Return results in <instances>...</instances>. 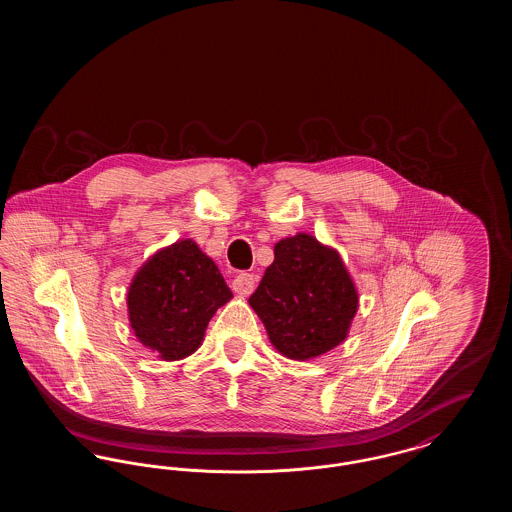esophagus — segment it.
Returning <instances> with one entry per match:
<instances>
[{
  "label": "esophagus",
  "instance_id": "esophagus-1",
  "mask_svg": "<svg viewBox=\"0 0 512 512\" xmlns=\"http://www.w3.org/2000/svg\"><path fill=\"white\" fill-rule=\"evenodd\" d=\"M255 282H257V278L253 276V274H249V272H240L236 278H234V282H232V290L238 293V295H249V293L255 290Z\"/></svg>",
  "mask_w": 512,
  "mask_h": 512
}]
</instances>
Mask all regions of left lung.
I'll use <instances>...</instances> for the list:
<instances>
[{"mask_svg":"<svg viewBox=\"0 0 512 512\" xmlns=\"http://www.w3.org/2000/svg\"><path fill=\"white\" fill-rule=\"evenodd\" d=\"M249 305L280 355L309 361L347 338L359 293L340 253L299 232L274 245V261Z\"/></svg>","mask_w":512,"mask_h":512,"instance_id":"8db88e82","label":"left lung"}]
</instances>
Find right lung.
<instances>
[{
    "instance_id": "obj_1",
    "label": "right lung",
    "mask_w": 512,
    "mask_h": 512,
    "mask_svg": "<svg viewBox=\"0 0 512 512\" xmlns=\"http://www.w3.org/2000/svg\"><path fill=\"white\" fill-rule=\"evenodd\" d=\"M230 299L219 267L194 240H178L153 253L126 293L136 338L163 361H180L197 351L209 320Z\"/></svg>"
}]
</instances>
